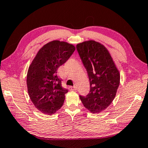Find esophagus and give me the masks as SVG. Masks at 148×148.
<instances>
[{
  "mask_svg": "<svg viewBox=\"0 0 148 148\" xmlns=\"http://www.w3.org/2000/svg\"><path fill=\"white\" fill-rule=\"evenodd\" d=\"M69 90H71V91H76V87L75 86H70L69 87Z\"/></svg>",
  "mask_w": 148,
  "mask_h": 148,
  "instance_id": "esophagus-1",
  "label": "esophagus"
}]
</instances>
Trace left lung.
Masks as SVG:
<instances>
[{"mask_svg":"<svg viewBox=\"0 0 148 148\" xmlns=\"http://www.w3.org/2000/svg\"><path fill=\"white\" fill-rule=\"evenodd\" d=\"M76 48L90 83L89 94L79 98L90 112L100 113L110 106L116 97L120 83L119 72L103 44L88 40L77 44Z\"/></svg>","mask_w":148,"mask_h":148,"instance_id":"1","label":"left lung"}]
</instances>
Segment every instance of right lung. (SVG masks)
<instances>
[{"mask_svg":"<svg viewBox=\"0 0 148 148\" xmlns=\"http://www.w3.org/2000/svg\"><path fill=\"white\" fill-rule=\"evenodd\" d=\"M75 46L68 42L51 41L39 49L29 67L28 93L42 113L53 115L62 107L68 90L62 87L57 69L74 53Z\"/></svg>","mask_w":148,"mask_h":148,"instance_id":"add662e5","label":"right lung"}]
</instances>
